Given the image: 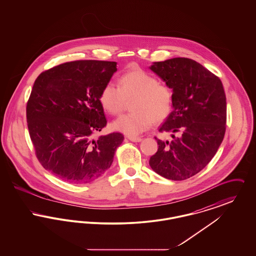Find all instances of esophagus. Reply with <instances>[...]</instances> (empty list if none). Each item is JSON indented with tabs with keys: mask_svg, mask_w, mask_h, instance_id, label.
I'll return each instance as SVG.
<instances>
[{
	"mask_svg": "<svg viewBox=\"0 0 256 256\" xmlns=\"http://www.w3.org/2000/svg\"><path fill=\"white\" fill-rule=\"evenodd\" d=\"M128 139L132 142H140L142 140L141 137H134V136H128Z\"/></svg>",
	"mask_w": 256,
	"mask_h": 256,
	"instance_id": "34e87169",
	"label": "esophagus"
}]
</instances>
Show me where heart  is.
<instances>
[{"label":"heart","mask_w":256,"mask_h":256,"mask_svg":"<svg viewBox=\"0 0 256 256\" xmlns=\"http://www.w3.org/2000/svg\"><path fill=\"white\" fill-rule=\"evenodd\" d=\"M132 100L134 112L122 115L112 122V128L128 136H136L148 130L154 122L165 121L172 110L174 93L170 86L142 69L124 74L119 86L108 82L102 87L100 102L111 115H118Z\"/></svg>","instance_id":"heart-1"}]
</instances>
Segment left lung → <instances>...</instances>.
Returning <instances> with one entry per match:
<instances>
[{
  "label": "left lung",
  "mask_w": 256,
  "mask_h": 256,
  "mask_svg": "<svg viewBox=\"0 0 256 256\" xmlns=\"http://www.w3.org/2000/svg\"><path fill=\"white\" fill-rule=\"evenodd\" d=\"M150 69L172 89L174 110L158 130L172 134V140L154 137L158 150L148 163L163 178L184 180L202 170L222 142L226 124L222 84L202 64L186 58L154 62Z\"/></svg>",
  "instance_id": "8db88e82"
}]
</instances>
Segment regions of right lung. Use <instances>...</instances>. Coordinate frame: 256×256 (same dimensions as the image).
Instances as JSON below:
<instances>
[{"instance_id":"1","label":"right lung","mask_w":256,"mask_h":256,"mask_svg":"<svg viewBox=\"0 0 256 256\" xmlns=\"http://www.w3.org/2000/svg\"><path fill=\"white\" fill-rule=\"evenodd\" d=\"M116 62L76 60L37 76L26 102V122L38 161L64 182L87 183L110 169L124 136L94 134L106 126L100 102Z\"/></svg>"}]
</instances>
